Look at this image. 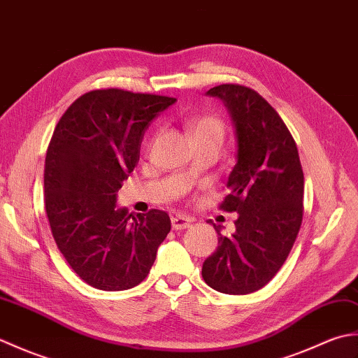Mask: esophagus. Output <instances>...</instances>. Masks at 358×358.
Instances as JSON below:
<instances>
[{
  "mask_svg": "<svg viewBox=\"0 0 358 358\" xmlns=\"http://www.w3.org/2000/svg\"><path fill=\"white\" fill-rule=\"evenodd\" d=\"M171 223H172V229L178 231V229H186V227L191 226L192 220L185 215H175L171 218Z\"/></svg>",
  "mask_w": 358,
  "mask_h": 358,
  "instance_id": "esophagus-1",
  "label": "esophagus"
}]
</instances>
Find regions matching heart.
Wrapping results in <instances>:
<instances>
[{"instance_id":"obj_1","label":"heart","mask_w":358,"mask_h":358,"mask_svg":"<svg viewBox=\"0 0 358 358\" xmlns=\"http://www.w3.org/2000/svg\"><path fill=\"white\" fill-rule=\"evenodd\" d=\"M185 126L187 134L191 135L194 143H208L220 149L223 144L226 126L222 118L217 115H200L194 118H186Z\"/></svg>"}]
</instances>
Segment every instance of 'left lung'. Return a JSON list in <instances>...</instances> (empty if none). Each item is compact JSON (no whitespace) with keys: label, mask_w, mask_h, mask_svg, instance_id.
<instances>
[{"label":"left lung","mask_w":358,"mask_h":358,"mask_svg":"<svg viewBox=\"0 0 358 358\" xmlns=\"http://www.w3.org/2000/svg\"><path fill=\"white\" fill-rule=\"evenodd\" d=\"M231 113L237 135V164L220 209L237 212L235 232L218 234V248L201 275L218 292H255L275 277L291 252L303 220L305 177L296 144L277 110L241 85L208 90Z\"/></svg>","instance_id":"obj_1"}]
</instances>
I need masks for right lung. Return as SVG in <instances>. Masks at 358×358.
<instances>
[{
	"label": "right lung",
	"mask_w": 358,
	"mask_h": 358,
	"mask_svg": "<svg viewBox=\"0 0 358 358\" xmlns=\"http://www.w3.org/2000/svg\"><path fill=\"white\" fill-rule=\"evenodd\" d=\"M177 98L96 89L77 98L53 131L44 164V206L59 252L101 291L148 277L171 231L164 210L129 214L117 192L140 159L144 131Z\"/></svg>",
	"instance_id": "1"
}]
</instances>
